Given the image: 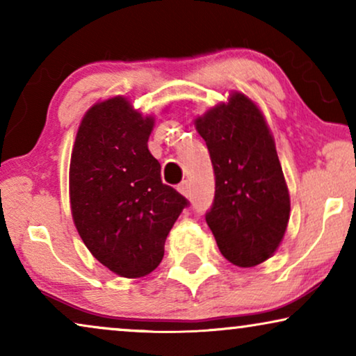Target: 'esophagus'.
Segmentation results:
<instances>
[{
	"mask_svg": "<svg viewBox=\"0 0 356 356\" xmlns=\"http://www.w3.org/2000/svg\"><path fill=\"white\" fill-rule=\"evenodd\" d=\"M178 191L183 194V196H189V194H191V184H189V181L188 179H184V181H181L178 184Z\"/></svg>",
	"mask_w": 356,
	"mask_h": 356,
	"instance_id": "34e87169",
	"label": "esophagus"
}]
</instances>
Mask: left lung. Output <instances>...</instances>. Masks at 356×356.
<instances>
[{
    "label": "left lung",
    "mask_w": 356,
    "mask_h": 356,
    "mask_svg": "<svg viewBox=\"0 0 356 356\" xmlns=\"http://www.w3.org/2000/svg\"><path fill=\"white\" fill-rule=\"evenodd\" d=\"M216 173V197L206 222L223 256L252 267L274 254L290 218V194L264 115L233 92L194 120Z\"/></svg>",
    "instance_id": "obj_1"
}]
</instances>
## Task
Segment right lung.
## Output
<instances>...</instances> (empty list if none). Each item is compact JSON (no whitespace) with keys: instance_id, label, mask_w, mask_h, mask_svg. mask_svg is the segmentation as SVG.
Masks as SVG:
<instances>
[{"instance_id":"obj_1","label":"right lung","mask_w":356,"mask_h":356,"mask_svg":"<svg viewBox=\"0 0 356 356\" xmlns=\"http://www.w3.org/2000/svg\"><path fill=\"white\" fill-rule=\"evenodd\" d=\"M154 116L124 97L95 104L77 129L70 201L79 235L100 264L126 279L152 272L188 199L162 183L147 140Z\"/></svg>"}]
</instances>
